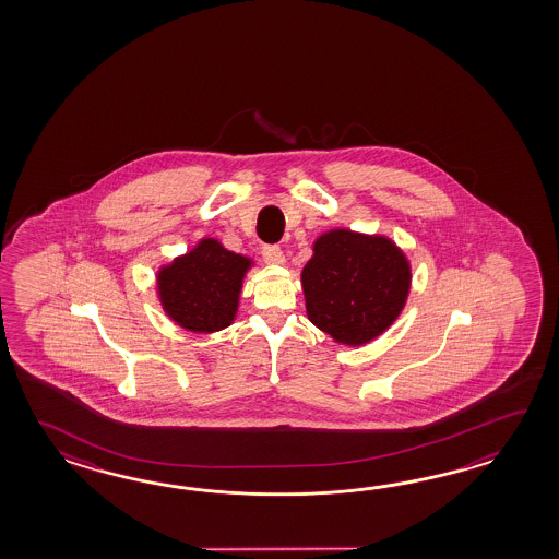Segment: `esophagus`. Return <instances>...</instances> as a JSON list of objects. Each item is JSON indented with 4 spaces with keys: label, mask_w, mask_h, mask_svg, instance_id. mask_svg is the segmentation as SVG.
<instances>
[{
    "label": "esophagus",
    "mask_w": 559,
    "mask_h": 559,
    "mask_svg": "<svg viewBox=\"0 0 559 559\" xmlns=\"http://www.w3.org/2000/svg\"><path fill=\"white\" fill-rule=\"evenodd\" d=\"M262 255L265 263H270V265H284L285 263L284 251L280 250L277 246H263Z\"/></svg>",
    "instance_id": "1"
}]
</instances>
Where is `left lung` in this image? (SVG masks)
<instances>
[{"instance_id":"obj_1","label":"left lung","mask_w":559,"mask_h":559,"mask_svg":"<svg viewBox=\"0 0 559 559\" xmlns=\"http://www.w3.org/2000/svg\"><path fill=\"white\" fill-rule=\"evenodd\" d=\"M301 289L309 321L335 344L359 347L380 337L404 311L412 265L388 236L333 227L313 241Z\"/></svg>"}]
</instances>
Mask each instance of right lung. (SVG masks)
Segmentation results:
<instances>
[{
    "instance_id": "right-lung-1",
    "label": "right lung",
    "mask_w": 559,
    "mask_h": 559,
    "mask_svg": "<svg viewBox=\"0 0 559 559\" xmlns=\"http://www.w3.org/2000/svg\"><path fill=\"white\" fill-rule=\"evenodd\" d=\"M251 267L248 255L226 250L219 239L202 238L157 270L159 306L188 332H222L238 316L243 277Z\"/></svg>"
}]
</instances>
